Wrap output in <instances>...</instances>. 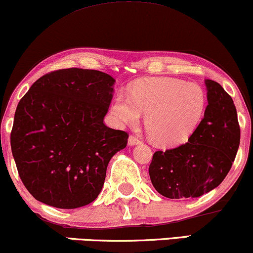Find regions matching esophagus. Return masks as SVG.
I'll return each instance as SVG.
<instances>
[{
    "label": "esophagus",
    "instance_id": "34e87169",
    "mask_svg": "<svg viewBox=\"0 0 253 253\" xmlns=\"http://www.w3.org/2000/svg\"><path fill=\"white\" fill-rule=\"evenodd\" d=\"M127 144H129L130 146L141 144V139L137 138V137H135V136H130L129 139H127Z\"/></svg>",
    "mask_w": 253,
    "mask_h": 253
}]
</instances>
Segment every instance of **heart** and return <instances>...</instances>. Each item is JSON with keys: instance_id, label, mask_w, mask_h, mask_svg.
<instances>
[{"instance_id": "heart-1", "label": "heart", "mask_w": 253, "mask_h": 253, "mask_svg": "<svg viewBox=\"0 0 253 253\" xmlns=\"http://www.w3.org/2000/svg\"><path fill=\"white\" fill-rule=\"evenodd\" d=\"M201 86L169 77L138 81L126 95L120 92L111 104V116L120 126H133L146 114L145 127L162 146L183 144L201 123L205 110Z\"/></svg>"}]
</instances>
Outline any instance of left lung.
I'll return each instance as SVG.
<instances>
[{"label": "left lung", "mask_w": 253, "mask_h": 253, "mask_svg": "<svg viewBox=\"0 0 253 253\" xmlns=\"http://www.w3.org/2000/svg\"><path fill=\"white\" fill-rule=\"evenodd\" d=\"M205 86L204 118L188 142L152 156L151 183L167 198H195L217 188L238 151L241 129L231 96L214 81L205 80Z\"/></svg>", "instance_id": "8db88e82"}]
</instances>
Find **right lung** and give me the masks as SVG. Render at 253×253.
I'll list each match as a JSON object with an SVG mask.
<instances>
[{
	"mask_svg": "<svg viewBox=\"0 0 253 253\" xmlns=\"http://www.w3.org/2000/svg\"><path fill=\"white\" fill-rule=\"evenodd\" d=\"M115 82L98 70L62 69L37 80L18 102L11 152L39 202L76 209L97 198L109 162L129 137L103 122Z\"/></svg>",
	"mask_w": 253,
	"mask_h": 253,
	"instance_id": "1",
	"label": "right lung"
}]
</instances>
